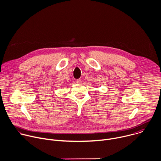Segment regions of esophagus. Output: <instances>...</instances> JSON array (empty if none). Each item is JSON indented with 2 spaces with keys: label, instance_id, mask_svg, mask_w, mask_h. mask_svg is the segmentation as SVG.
<instances>
[{
  "label": "esophagus",
  "instance_id": "34e87169",
  "mask_svg": "<svg viewBox=\"0 0 161 161\" xmlns=\"http://www.w3.org/2000/svg\"><path fill=\"white\" fill-rule=\"evenodd\" d=\"M76 82H77V83H78V84H80L82 81H81V79H77Z\"/></svg>",
  "mask_w": 161,
  "mask_h": 161
}]
</instances>
